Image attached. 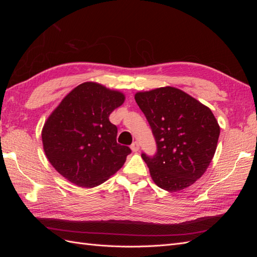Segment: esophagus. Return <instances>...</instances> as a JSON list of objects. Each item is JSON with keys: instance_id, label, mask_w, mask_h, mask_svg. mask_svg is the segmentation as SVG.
<instances>
[{"instance_id": "34e87169", "label": "esophagus", "mask_w": 257, "mask_h": 257, "mask_svg": "<svg viewBox=\"0 0 257 257\" xmlns=\"http://www.w3.org/2000/svg\"><path fill=\"white\" fill-rule=\"evenodd\" d=\"M131 149H132V151H133V152H137L139 150V144L137 142L133 143V144L131 145Z\"/></svg>"}]
</instances>
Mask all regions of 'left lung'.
Here are the masks:
<instances>
[{
	"instance_id": "obj_1",
	"label": "left lung",
	"mask_w": 257,
	"mask_h": 257,
	"mask_svg": "<svg viewBox=\"0 0 257 257\" xmlns=\"http://www.w3.org/2000/svg\"><path fill=\"white\" fill-rule=\"evenodd\" d=\"M149 122L157 153L142 158L161 189L177 192L205 174L216 150L220 126L210 108L173 87L135 94Z\"/></svg>"
}]
</instances>
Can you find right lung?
I'll return each mask as SVG.
<instances>
[{
  "mask_svg": "<svg viewBox=\"0 0 257 257\" xmlns=\"http://www.w3.org/2000/svg\"><path fill=\"white\" fill-rule=\"evenodd\" d=\"M122 92L83 82L62 99L42 131L46 157L57 172L81 188H94L114 175L131 149L116 143L109 114L124 103Z\"/></svg>",
  "mask_w": 257,
  "mask_h": 257,
  "instance_id": "add662e5",
  "label": "right lung"
}]
</instances>
